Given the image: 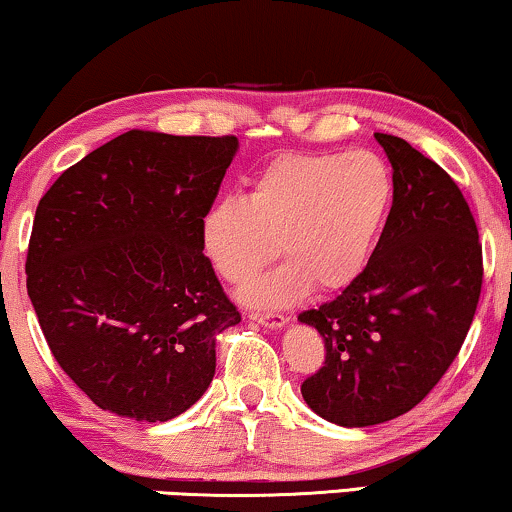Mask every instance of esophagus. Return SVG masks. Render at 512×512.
<instances>
[{"label": "esophagus", "mask_w": 512, "mask_h": 512, "mask_svg": "<svg viewBox=\"0 0 512 512\" xmlns=\"http://www.w3.org/2000/svg\"><path fill=\"white\" fill-rule=\"evenodd\" d=\"M250 319L262 323L267 328H283L288 323V319L283 314H264V312H250Z\"/></svg>", "instance_id": "34e87169"}]
</instances>
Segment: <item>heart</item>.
<instances>
[{"mask_svg":"<svg viewBox=\"0 0 512 512\" xmlns=\"http://www.w3.org/2000/svg\"><path fill=\"white\" fill-rule=\"evenodd\" d=\"M392 191L390 167L371 151L283 153L248 181L243 200L205 210L200 250L231 286L248 283L278 250L286 262L243 293L260 307L297 302L312 286L333 293L364 271Z\"/></svg>","mask_w":512,"mask_h":512,"instance_id":"1","label":"heart"}]
</instances>
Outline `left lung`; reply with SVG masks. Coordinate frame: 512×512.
<instances>
[{"label":"left lung","instance_id":"8db88e82","mask_svg":"<svg viewBox=\"0 0 512 512\" xmlns=\"http://www.w3.org/2000/svg\"><path fill=\"white\" fill-rule=\"evenodd\" d=\"M392 163V210L366 269L297 319L326 361L302 383L328 423L366 428L420 404L454 364L482 293V243L456 181L409 141L375 132Z\"/></svg>","mask_w":512,"mask_h":512}]
</instances>
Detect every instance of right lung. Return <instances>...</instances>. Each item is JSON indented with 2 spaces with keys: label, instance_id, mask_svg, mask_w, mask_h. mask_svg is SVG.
<instances>
[{
  "label": "right lung",
  "instance_id": "obj_1",
  "mask_svg": "<svg viewBox=\"0 0 512 512\" xmlns=\"http://www.w3.org/2000/svg\"><path fill=\"white\" fill-rule=\"evenodd\" d=\"M236 137L129 129L37 205L28 295L58 366L103 411L165 423L203 397L241 321L200 250Z\"/></svg>",
  "mask_w": 512,
  "mask_h": 512
}]
</instances>
